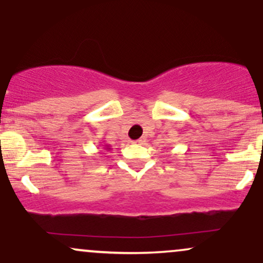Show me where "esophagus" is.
Here are the masks:
<instances>
[{
  "label": "esophagus",
  "mask_w": 263,
  "mask_h": 263,
  "mask_svg": "<svg viewBox=\"0 0 263 263\" xmlns=\"http://www.w3.org/2000/svg\"><path fill=\"white\" fill-rule=\"evenodd\" d=\"M134 144H143L144 143V138H140V140H136L132 142Z\"/></svg>",
  "instance_id": "34e87169"
}]
</instances>
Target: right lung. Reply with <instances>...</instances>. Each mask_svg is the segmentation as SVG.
I'll use <instances>...</instances> for the list:
<instances>
[{"mask_svg":"<svg viewBox=\"0 0 263 263\" xmlns=\"http://www.w3.org/2000/svg\"><path fill=\"white\" fill-rule=\"evenodd\" d=\"M105 147H106V149H110V148H108V147H110V146H105Z\"/></svg>","mask_w":263,"mask_h":263,"instance_id":"add662e5","label":"right lung"}]
</instances>
